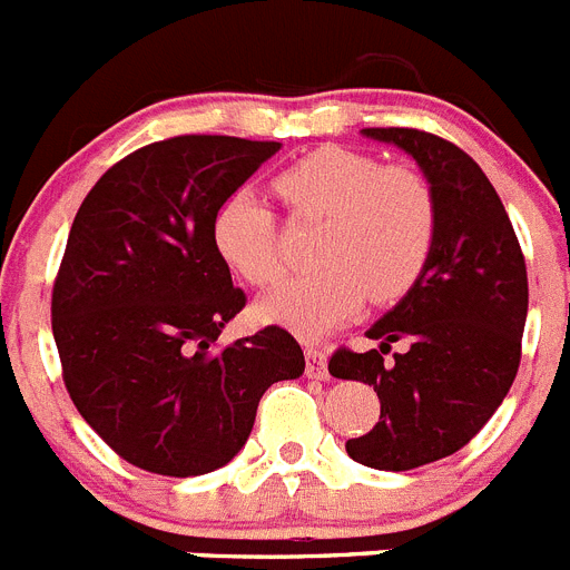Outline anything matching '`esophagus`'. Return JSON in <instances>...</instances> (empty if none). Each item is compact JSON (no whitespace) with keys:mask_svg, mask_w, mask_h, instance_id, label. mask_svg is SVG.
Instances as JSON below:
<instances>
[{"mask_svg":"<svg viewBox=\"0 0 570 570\" xmlns=\"http://www.w3.org/2000/svg\"><path fill=\"white\" fill-rule=\"evenodd\" d=\"M304 356H307V376H313V380H327V353H324L322 347L307 344V347H304Z\"/></svg>","mask_w":570,"mask_h":570,"instance_id":"obj_1","label":"esophagus"}]
</instances>
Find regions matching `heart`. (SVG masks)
<instances>
[{
    "label": "heart",
    "instance_id": "b5f03b06",
    "mask_svg": "<svg viewBox=\"0 0 570 570\" xmlns=\"http://www.w3.org/2000/svg\"><path fill=\"white\" fill-rule=\"evenodd\" d=\"M272 190L293 219H324L315 240L322 269L286 281L261 304L266 322L318 338L358 313L371 298L394 304L423 275L438 232L429 181L371 153L318 147L281 167ZM214 243L223 261L252 286L284 277L277 217L252 190L217 208Z\"/></svg>",
    "mask_w": 570,
    "mask_h": 570
}]
</instances>
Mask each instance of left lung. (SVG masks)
Here are the masks:
<instances>
[{
  "label": "left lung",
  "mask_w": 570,
  "mask_h": 570,
  "mask_svg": "<svg viewBox=\"0 0 570 570\" xmlns=\"http://www.w3.org/2000/svg\"><path fill=\"white\" fill-rule=\"evenodd\" d=\"M423 167L438 205V232L417 284L367 338L380 351L338 347L330 374L374 385L380 420L344 443L353 461L385 472L455 455L484 429L515 380L528 318V266L499 194L472 156L434 132L367 127ZM412 347L384 362L390 342Z\"/></svg>",
  "instance_id": "left-lung-1"
}]
</instances>
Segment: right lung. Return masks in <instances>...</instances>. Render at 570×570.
<instances>
[{"label":"right lung","mask_w":570,"mask_h":570,"mask_svg":"<svg viewBox=\"0 0 570 570\" xmlns=\"http://www.w3.org/2000/svg\"><path fill=\"white\" fill-rule=\"evenodd\" d=\"M277 141L174 136L138 147L80 203L51 289L63 382L80 417L138 470L190 478L232 461L272 382L304 374L284 327L219 347L246 293L214 217Z\"/></svg>","instance_id":"1"}]
</instances>
